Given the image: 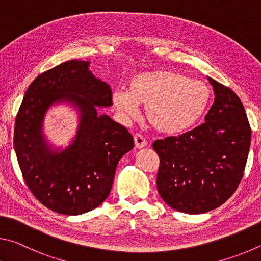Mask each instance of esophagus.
Wrapping results in <instances>:
<instances>
[{"instance_id": "obj_1", "label": "esophagus", "mask_w": 261, "mask_h": 261, "mask_svg": "<svg viewBox=\"0 0 261 261\" xmlns=\"http://www.w3.org/2000/svg\"><path fill=\"white\" fill-rule=\"evenodd\" d=\"M134 142H135V147L138 149H142L143 147L147 145V140H145L141 134L134 135Z\"/></svg>"}]
</instances>
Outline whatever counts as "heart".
<instances>
[{
  "instance_id": "b5f03b06",
  "label": "heart",
  "mask_w": 261,
  "mask_h": 261,
  "mask_svg": "<svg viewBox=\"0 0 261 261\" xmlns=\"http://www.w3.org/2000/svg\"><path fill=\"white\" fill-rule=\"evenodd\" d=\"M211 91L204 81L170 70L142 72L128 82L126 90L112 93V105L125 119L144 114L153 129L167 135L181 134L197 122L206 110Z\"/></svg>"
}]
</instances>
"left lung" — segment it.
I'll return each mask as SVG.
<instances>
[{
	"mask_svg": "<svg viewBox=\"0 0 261 261\" xmlns=\"http://www.w3.org/2000/svg\"><path fill=\"white\" fill-rule=\"evenodd\" d=\"M207 80L216 98L205 122L152 144L161 159L159 195L168 206L188 214L212 211L235 193L251 143L250 123L239 96L212 77Z\"/></svg>",
	"mask_w": 261,
	"mask_h": 261,
	"instance_id": "8db88e82",
	"label": "left lung"
}]
</instances>
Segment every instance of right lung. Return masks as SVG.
Wrapping results in <instances>:
<instances>
[{
	"label": "right lung",
	"instance_id": "1",
	"mask_svg": "<svg viewBox=\"0 0 261 261\" xmlns=\"http://www.w3.org/2000/svg\"><path fill=\"white\" fill-rule=\"evenodd\" d=\"M61 102L80 111L77 134L63 150L53 149L43 134L45 113ZM111 105V88L94 76L86 61L62 63L27 88L16 118L13 147L27 187L45 207L77 216L107 199L119 161L134 148L129 132L98 112Z\"/></svg>",
	"mask_w": 261,
	"mask_h": 261
}]
</instances>
